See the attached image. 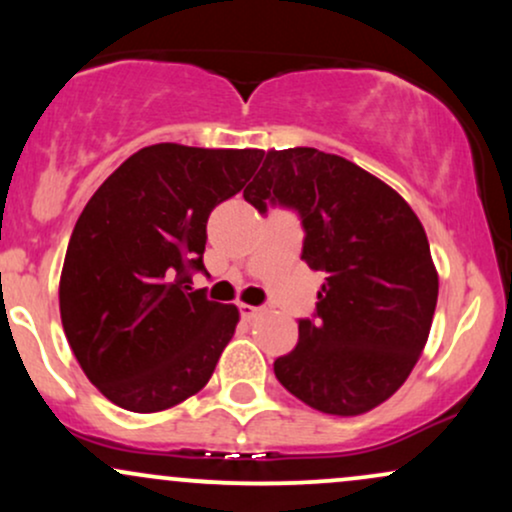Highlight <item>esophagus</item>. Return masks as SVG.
<instances>
[{"label":"esophagus","mask_w":512,"mask_h":512,"mask_svg":"<svg viewBox=\"0 0 512 512\" xmlns=\"http://www.w3.org/2000/svg\"><path fill=\"white\" fill-rule=\"evenodd\" d=\"M240 315L245 317V320H252V317H257L262 313V308H257V305H250V303H240Z\"/></svg>","instance_id":"obj_1"}]
</instances>
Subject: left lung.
<instances>
[{
  "label": "left lung",
  "mask_w": 512,
  "mask_h": 512,
  "mask_svg": "<svg viewBox=\"0 0 512 512\" xmlns=\"http://www.w3.org/2000/svg\"><path fill=\"white\" fill-rule=\"evenodd\" d=\"M255 209H298L301 260L325 272L317 320L274 361L279 383L322 414L358 416L390 399L419 361L438 303V269L414 209L368 170L298 146L269 149L243 192Z\"/></svg>",
  "instance_id": "obj_1"
}]
</instances>
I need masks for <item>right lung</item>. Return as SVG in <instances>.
I'll return each instance as SVG.
<instances>
[{
  "mask_svg": "<svg viewBox=\"0 0 512 512\" xmlns=\"http://www.w3.org/2000/svg\"><path fill=\"white\" fill-rule=\"evenodd\" d=\"M262 149L154 144L88 199L69 238L60 315L86 378L127 411L154 414L209 383L240 320L236 305L192 291L207 219L238 195Z\"/></svg>",
  "mask_w": 512,
  "mask_h": 512,
  "instance_id": "1",
  "label": "right lung"
}]
</instances>
